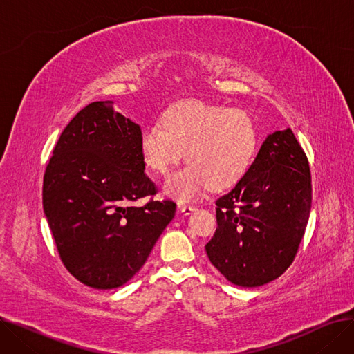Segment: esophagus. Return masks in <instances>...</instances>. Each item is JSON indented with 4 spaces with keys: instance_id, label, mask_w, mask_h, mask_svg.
Returning <instances> with one entry per match:
<instances>
[{
    "instance_id": "obj_1",
    "label": "esophagus",
    "mask_w": 354,
    "mask_h": 354,
    "mask_svg": "<svg viewBox=\"0 0 354 354\" xmlns=\"http://www.w3.org/2000/svg\"><path fill=\"white\" fill-rule=\"evenodd\" d=\"M178 209H179L180 212H183L185 215H188V214H191L192 211H195V207H194V205H189V203L180 202V203H178Z\"/></svg>"
}]
</instances>
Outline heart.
<instances>
[{
	"mask_svg": "<svg viewBox=\"0 0 354 354\" xmlns=\"http://www.w3.org/2000/svg\"><path fill=\"white\" fill-rule=\"evenodd\" d=\"M257 147L258 130L247 111L198 100L169 107L140 136L145 163L162 176L187 152L191 163L166 183V192L179 199H192L209 185L232 187L250 169Z\"/></svg>",
	"mask_w": 354,
	"mask_h": 354,
	"instance_id": "obj_1",
	"label": "heart"
}]
</instances>
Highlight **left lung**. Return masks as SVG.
<instances>
[{
  "mask_svg": "<svg viewBox=\"0 0 354 354\" xmlns=\"http://www.w3.org/2000/svg\"><path fill=\"white\" fill-rule=\"evenodd\" d=\"M218 227L205 245L228 281L259 287L294 261L311 209L308 159L291 129L270 135L235 187L216 199Z\"/></svg>",
  "mask_w": 354,
  "mask_h": 354,
  "instance_id": "1",
  "label": "left lung"
}]
</instances>
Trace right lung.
I'll return each mask as SVG.
<instances>
[{
    "label": "right lung",
    "mask_w": 354,
    "mask_h": 354,
    "mask_svg": "<svg viewBox=\"0 0 354 354\" xmlns=\"http://www.w3.org/2000/svg\"><path fill=\"white\" fill-rule=\"evenodd\" d=\"M140 136L113 102H93L64 127L46 167L43 208L55 247L67 271L93 288L127 283L175 215L174 201L153 199Z\"/></svg>",
    "instance_id": "1"
}]
</instances>
